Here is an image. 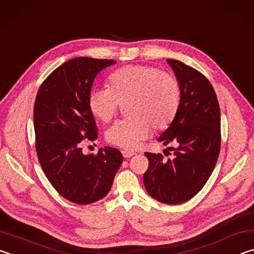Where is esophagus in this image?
I'll return each instance as SVG.
<instances>
[{"instance_id":"esophagus-1","label":"esophagus","mask_w":254,"mask_h":254,"mask_svg":"<svg viewBox=\"0 0 254 254\" xmlns=\"http://www.w3.org/2000/svg\"><path fill=\"white\" fill-rule=\"evenodd\" d=\"M122 153H123L125 158H129V157H131V156H134V155L136 154L135 152H131V150H127V149H124Z\"/></svg>"}]
</instances>
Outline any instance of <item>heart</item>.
<instances>
[{
  "instance_id": "heart-1",
  "label": "heart",
  "mask_w": 254,
  "mask_h": 254,
  "mask_svg": "<svg viewBox=\"0 0 254 254\" xmlns=\"http://www.w3.org/2000/svg\"><path fill=\"white\" fill-rule=\"evenodd\" d=\"M108 87L89 92V109L101 122L117 114L119 104L126 106L130 118L118 120L107 129L106 140L125 149H135L147 138L152 126L161 130L174 119L181 100L177 79L170 72L149 65H126L108 77Z\"/></svg>"
}]
</instances>
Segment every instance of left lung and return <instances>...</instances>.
<instances>
[{
    "mask_svg": "<svg viewBox=\"0 0 254 254\" xmlns=\"http://www.w3.org/2000/svg\"><path fill=\"white\" fill-rule=\"evenodd\" d=\"M181 88L179 109L158 141L172 145L174 156L145 153L147 193L158 202L180 204L194 197L210 179L220 155L221 115L211 82L198 70L167 59ZM167 155H171L167 152Z\"/></svg>",
    "mask_w": 254,
    "mask_h": 254,
    "instance_id": "obj_1",
    "label": "left lung"
}]
</instances>
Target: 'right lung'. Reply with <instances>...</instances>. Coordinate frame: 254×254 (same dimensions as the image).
Here are the masks:
<instances>
[{"label": "right lung", "instance_id": "1", "mask_svg": "<svg viewBox=\"0 0 254 254\" xmlns=\"http://www.w3.org/2000/svg\"><path fill=\"white\" fill-rule=\"evenodd\" d=\"M115 60L74 58L40 86L34 102L35 149L43 173L62 197L75 204L104 198L123 163L117 148L84 155L81 145L98 137L88 96L93 79Z\"/></svg>", "mask_w": 254, "mask_h": 254}]
</instances>
